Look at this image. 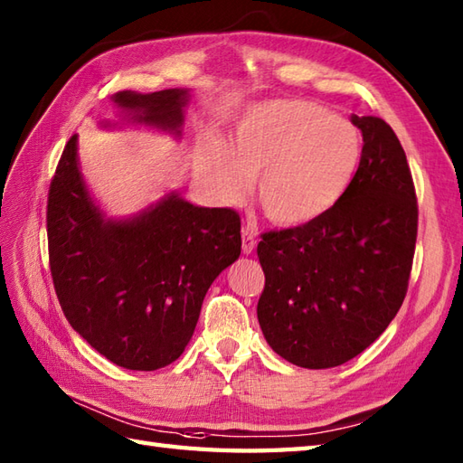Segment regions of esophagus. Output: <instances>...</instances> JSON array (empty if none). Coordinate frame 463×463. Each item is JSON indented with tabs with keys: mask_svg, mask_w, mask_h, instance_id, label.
I'll list each match as a JSON object with an SVG mask.
<instances>
[{
	"mask_svg": "<svg viewBox=\"0 0 463 463\" xmlns=\"http://www.w3.org/2000/svg\"><path fill=\"white\" fill-rule=\"evenodd\" d=\"M254 247H257V239H254V232L249 229V226H244V229H242V252L252 254Z\"/></svg>",
	"mask_w": 463,
	"mask_h": 463,
	"instance_id": "obj_1",
	"label": "esophagus"
}]
</instances>
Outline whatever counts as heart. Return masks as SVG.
Masks as SVG:
<instances>
[{
  "label": "heart",
  "mask_w": 463,
  "mask_h": 463,
  "mask_svg": "<svg viewBox=\"0 0 463 463\" xmlns=\"http://www.w3.org/2000/svg\"><path fill=\"white\" fill-rule=\"evenodd\" d=\"M362 159V135L350 121L307 99L252 105L232 133L231 149L209 143L196 169L222 203H239L257 181L267 219L302 226L330 213L346 194Z\"/></svg>",
  "instance_id": "obj_1"
}]
</instances>
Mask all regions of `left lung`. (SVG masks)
<instances>
[{
    "label": "left lung",
    "mask_w": 463,
    "mask_h": 463,
    "mask_svg": "<svg viewBox=\"0 0 463 463\" xmlns=\"http://www.w3.org/2000/svg\"><path fill=\"white\" fill-rule=\"evenodd\" d=\"M362 159L346 194L318 221L259 242V324L269 346L300 368L358 356L404 302L418 234L414 181L396 133L352 115Z\"/></svg>",
    "instance_id": "obj_1"
}]
</instances>
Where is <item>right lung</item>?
<instances>
[{"instance_id":"add662e5","label":"right lung","mask_w":463,"mask_h":463,"mask_svg":"<svg viewBox=\"0 0 463 463\" xmlns=\"http://www.w3.org/2000/svg\"><path fill=\"white\" fill-rule=\"evenodd\" d=\"M189 99V90L111 97L127 123L175 137ZM47 241L73 330L117 366L151 372L184 352L206 290L241 257V216L171 191L129 219H109L87 189L73 135L49 186Z\"/></svg>"}]
</instances>
